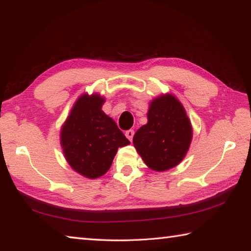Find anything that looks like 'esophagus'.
I'll return each mask as SVG.
<instances>
[{
    "instance_id": "34e87169",
    "label": "esophagus",
    "mask_w": 251,
    "mask_h": 251,
    "mask_svg": "<svg viewBox=\"0 0 251 251\" xmlns=\"http://www.w3.org/2000/svg\"><path fill=\"white\" fill-rule=\"evenodd\" d=\"M134 134H135V131L133 130V129H129V130H127L126 133H125V135H126V137L128 138L130 141L133 140V137H134Z\"/></svg>"
}]
</instances>
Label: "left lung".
<instances>
[{
    "label": "left lung",
    "instance_id": "8db88e82",
    "mask_svg": "<svg viewBox=\"0 0 251 251\" xmlns=\"http://www.w3.org/2000/svg\"><path fill=\"white\" fill-rule=\"evenodd\" d=\"M147 118L134 135L136 150L153 171L175 168L183 160L193 136L183 105L175 95L161 94L150 102Z\"/></svg>",
    "mask_w": 251,
    "mask_h": 251
}]
</instances>
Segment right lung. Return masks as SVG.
I'll use <instances>...</instances> for the list:
<instances>
[{
  "instance_id": "obj_1",
  "label": "right lung",
  "mask_w": 251,
  "mask_h": 251,
  "mask_svg": "<svg viewBox=\"0 0 251 251\" xmlns=\"http://www.w3.org/2000/svg\"><path fill=\"white\" fill-rule=\"evenodd\" d=\"M105 99L98 93L82 94L60 130V144L70 167L89 179L110 169L117 149L129 145L116 123L102 111Z\"/></svg>"
}]
</instances>
